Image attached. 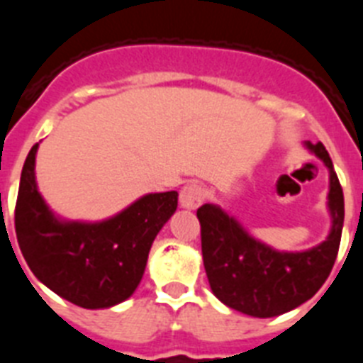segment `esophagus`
Instances as JSON below:
<instances>
[{
    "instance_id": "obj_1",
    "label": "esophagus",
    "mask_w": 363,
    "mask_h": 363,
    "mask_svg": "<svg viewBox=\"0 0 363 363\" xmlns=\"http://www.w3.org/2000/svg\"><path fill=\"white\" fill-rule=\"evenodd\" d=\"M205 198V192L200 185L189 184L179 192V205L184 209H198Z\"/></svg>"
}]
</instances>
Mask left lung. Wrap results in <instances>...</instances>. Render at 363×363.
Here are the masks:
<instances>
[{"mask_svg":"<svg viewBox=\"0 0 363 363\" xmlns=\"http://www.w3.org/2000/svg\"><path fill=\"white\" fill-rule=\"evenodd\" d=\"M329 171L327 211L331 229L323 242L306 251H278L255 238L233 214L216 203L198 209L201 255L211 291L234 311L272 318L296 309L325 284L344 229V192L322 143L303 142Z\"/></svg>","mask_w":363,"mask_h":363,"instance_id":"obj_1","label":"left lung"}]
</instances>
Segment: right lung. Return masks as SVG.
I'll use <instances>...</instances> for the list:
<instances>
[{
	"label": "right lung",
	"instance_id": "right-lung-1",
	"mask_svg": "<svg viewBox=\"0 0 363 363\" xmlns=\"http://www.w3.org/2000/svg\"><path fill=\"white\" fill-rule=\"evenodd\" d=\"M38 147L25 160L16 201V236L25 262L41 284L74 306H118L142 281L154 238L176 213L178 192L143 194L105 220H67L38 189Z\"/></svg>",
	"mask_w": 363,
	"mask_h": 363
}]
</instances>
